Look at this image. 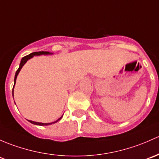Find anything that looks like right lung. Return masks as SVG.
<instances>
[{
  "label": "right lung",
  "instance_id": "add662e5",
  "mask_svg": "<svg viewBox=\"0 0 159 159\" xmlns=\"http://www.w3.org/2000/svg\"><path fill=\"white\" fill-rule=\"evenodd\" d=\"M52 54V53H50L49 52H44V51H41V52H33V53H30V55H28V56H24L22 59H21V61H20V67L19 68L17 69V71H16V74H15V77H14V84H13V88H14V85L16 84V78H17V75L19 74L20 71L21 70V68H23V66H24L25 63L26 62V61H28L29 59H30L31 58H33L34 56H40V55H51ZM13 91H12V93H13ZM61 117H62V116H61V117L59 118V119H58L55 122H52V123H38V122H34V121H32V120H28L29 122H30L31 123H33V124H35V125H39V126H48V125H51L52 124V123H56V122H58V120H60L61 119Z\"/></svg>",
  "mask_w": 159,
  "mask_h": 159
}]
</instances>
